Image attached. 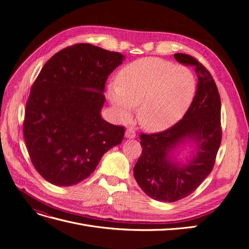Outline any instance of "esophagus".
<instances>
[{
    "mask_svg": "<svg viewBox=\"0 0 249 249\" xmlns=\"http://www.w3.org/2000/svg\"><path fill=\"white\" fill-rule=\"evenodd\" d=\"M124 136L127 139H134L135 137H136V133H135V131L132 129V127H129V129H126V131L124 133Z\"/></svg>",
    "mask_w": 249,
    "mask_h": 249,
    "instance_id": "1",
    "label": "esophagus"
}]
</instances>
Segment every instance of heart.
Wrapping results in <instances>:
<instances>
[{
	"mask_svg": "<svg viewBox=\"0 0 249 249\" xmlns=\"http://www.w3.org/2000/svg\"><path fill=\"white\" fill-rule=\"evenodd\" d=\"M196 91L194 74L184 66L148 57L124 66L116 86L108 87V100L120 119L137 109L140 125L149 132L166 130L183 117Z\"/></svg>",
	"mask_w": 249,
	"mask_h": 249,
	"instance_id": "heart-1",
	"label": "heart"
}]
</instances>
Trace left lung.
Wrapping results in <instances>:
<instances>
[{"label": "left lung", "instance_id": "8db88e82", "mask_svg": "<svg viewBox=\"0 0 249 249\" xmlns=\"http://www.w3.org/2000/svg\"><path fill=\"white\" fill-rule=\"evenodd\" d=\"M178 62L191 65L197 74L195 96L183 118L160 133L141 134L142 154L134 166V177L146 195L173 202L190 195L212 171L221 143V102L213 77L196 59L177 53ZM187 142L196 144L195 156L186 164L173 153Z\"/></svg>", "mask_w": 249, "mask_h": 249}]
</instances>
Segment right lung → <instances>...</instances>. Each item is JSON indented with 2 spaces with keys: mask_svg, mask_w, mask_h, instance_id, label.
<instances>
[{
  "mask_svg": "<svg viewBox=\"0 0 249 249\" xmlns=\"http://www.w3.org/2000/svg\"><path fill=\"white\" fill-rule=\"evenodd\" d=\"M124 55L90 43L56 53L43 65L27 102L24 137L35 169L49 183L72 186L122 143L124 127L101 116L105 84Z\"/></svg>",
  "mask_w": 249,
  "mask_h": 249,
  "instance_id": "add662e5",
  "label": "right lung"
}]
</instances>
